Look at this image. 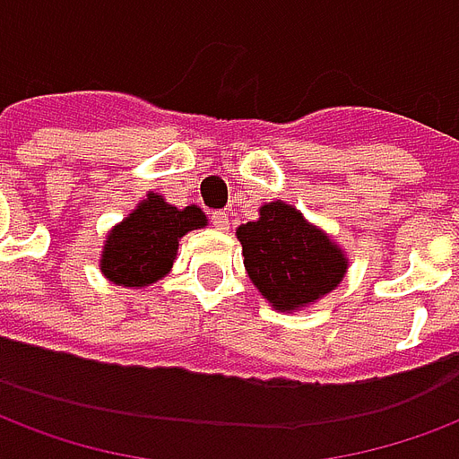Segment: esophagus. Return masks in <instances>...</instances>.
Masks as SVG:
<instances>
[{"instance_id":"obj_1","label":"esophagus","mask_w":459,"mask_h":459,"mask_svg":"<svg viewBox=\"0 0 459 459\" xmlns=\"http://www.w3.org/2000/svg\"><path fill=\"white\" fill-rule=\"evenodd\" d=\"M212 223L219 230H226V229H229V213H226V212H213L212 213Z\"/></svg>"}]
</instances>
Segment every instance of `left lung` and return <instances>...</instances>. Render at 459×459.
<instances>
[{
    "label": "left lung",
    "mask_w": 459,
    "mask_h": 459,
    "mask_svg": "<svg viewBox=\"0 0 459 459\" xmlns=\"http://www.w3.org/2000/svg\"><path fill=\"white\" fill-rule=\"evenodd\" d=\"M243 264L263 297L277 308H299L338 287L345 257L321 230L284 202L264 204L260 219L238 229Z\"/></svg>",
    "instance_id": "8db88e82"
}]
</instances>
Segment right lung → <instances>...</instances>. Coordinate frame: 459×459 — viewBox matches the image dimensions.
<instances>
[{
	"mask_svg": "<svg viewBox=\"0 0 459 459\" xmlns=\"http://www.w3.org/2000/svg\"><path fill=\"white\" fill-rule=\"evenodd\" d=\"M204 223L202 209L186 206L179 212L162 202V196L148 195L124 223L111 230L101 255V273L114 284L148 287L169 273L179 238L186 230L202 229Z\"/></svg>",
	"mask_w": 459,
	"mask_h": 459,
	"instance_id": "obj_1",
	"label": "right lung"
}]
</instances>
